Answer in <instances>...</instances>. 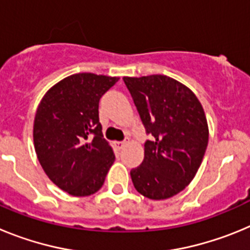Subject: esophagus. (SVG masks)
Wrapping results in <instances>:
<instances>
[{"label":"esophagus","instance_id":"obj_1","mask_svg":"<svg viewBox=\"0 0 250 250\" xmlns=\"http://www.w3.org/2000/svg\"><path fill=\"white\" fill-rule=\"evenodd\" d=\"M115 145H116V147H118V149H123L124 146H125V145H126V143H125V141H116V143H115Z\"/></svg>","mask_w":250,"mask_h":250}]
</instances>
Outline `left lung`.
Listing matches in <instances>:
<instances>
[{
	"mask_svg": "<svg viewBox=\"0 0 250 250\" xmlns=\"http://www.w3.org/2000/svg\"><path fill=\"white\" fill-rule=\"evenodd\" d=\"M147 134L144 161L130 171L136 190L152 200L176 195L198 173L209 140L202 104L165 75L124 77Z\"/></svg>",
	"mask_w": 250,
	"mask_h": 250,
	"instance_id": "1",
	"label": "left lung"
}]
</instances>
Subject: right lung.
Listing matches in <instances>:
<instances>
[{
	"label": "right lung",
	"mask_w": 250,
	"mask_h": 250,
	"mask_svg": "<svg viewBox=\"0 0 250 250\" xmlns=\"http://www.w3.org/2000/svg\"><path fill=\"white\" fill-rule=\"evenodd\" d=\"M119 77L83 72L55 83L40 101L34 121L37 159L51 182L74 196L103 187L114 164L104 139L99 101Z\"/></svg>",
	"instance_id": "1"
}]
</instances>
